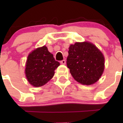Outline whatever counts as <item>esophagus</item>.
Listing matches in <instances>:
<instances>
[{"mask_svg": "<svg viewBox=\"0 0 123 123\" xmlns=\"http://www.w3.org/2000/svg\"><path fill=\"white\" fill-rule=\"evenodd\" d=\"M60 63L61 64H62V65H65V64H66V61H65V59H63V60L61 61Z\"/></svg>", "mask_w": 123, "mask_h": 123, "instance_id": "obj_1", "label": "esophagus"}]
</instances>
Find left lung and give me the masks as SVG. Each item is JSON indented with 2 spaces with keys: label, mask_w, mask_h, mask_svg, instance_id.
<instances>
[{
  "label": "left lung",
  "mask_w": 123,
  "mask_h": 123,
  "mask_svg": "<svg viewBox=\"0 0 123 123\" xmlns=\"http://www.w3.org/2000/svg\"><path fill=\"white\" fill-rule=\"evenodd\" d=\"M104 61L103 54L94 44L77 42L69 46L67 65L77 81L90 85L100 79L104 70Z\"/></svg>",
  "instance_id": "obj_1"
}]
</instances>
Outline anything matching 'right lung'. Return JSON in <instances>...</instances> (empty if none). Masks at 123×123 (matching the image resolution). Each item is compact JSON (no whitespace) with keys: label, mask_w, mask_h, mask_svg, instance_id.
<instances>
[{"label":"right lung","mask_w":123,"mask_h":123,"mask_svg":"<svg viewBox=\"0 0 123 123\" xmlns=\"http://www.w3.org/2000/svg\"><path fill=\"white\" fill-rule=\"evenodd\" d=\"M59 62L46 46L38 48L28 55L25 69L28 82L34 87L45 85L54 75Z\"/></svg>","instance_id":"obj_1"}]
</instances>
